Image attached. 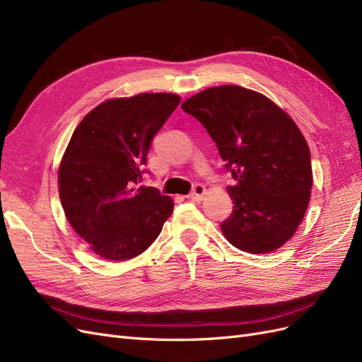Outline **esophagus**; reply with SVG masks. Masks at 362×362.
Here are the masks:
<instances>
[{"label":"esophagus","mask_w":362,"mask_h":362,"mask_svg":"<svg viewBox=\"0 0 362 362\" xmlns=\"http://www.w3.org/2000/svg\"><path fill=\"white\" fill-rule=\"evenodd\" d=\"M205 193H206L205 185L204 184H196L194 187H193V190H192V193L187 196V198L192 199V201H201L204 196H205Z\"/></svg>","instance_id":"1"}]
</instances>
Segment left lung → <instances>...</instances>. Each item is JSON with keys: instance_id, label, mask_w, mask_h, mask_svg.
Returning <instances> with one entry per match:
<instances>
[{"instance_id": "8db88e82", "label": "left lung", "mask_w": 362, "mask_h": 362, "mask_svg": "<svg viewBox=\"0 0 362 362\" xmlns=\"http://www.w3.org/2000/svg\"><path fill=\"white\" fill-rule=\"evenodd\" d=\"M206 128L233 173V213L225 238L249 254H269L294 235L313 187L310 148L293 119L242 86L210 87L181 105Z\"/></svg>"}]
</instances>
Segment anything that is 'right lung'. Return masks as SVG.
Wrapping results in <instances>:
<instances>
[{
	"label": "right lung",
	"mask_w": 362,
	"mask_h": 362,
	"mask_svg": "<svg viewBox=\"0 0 362 362\" xmlns=\"http://www.w3.org/2000/svg\"><path fill=\"white\" fill-rule=\"evenodd\" d=\"M173 93L108 100L75 128L59 168L68 222L96 255L125 261L145 252L173 211L156 187H137L151 141L178 107Z\"/></svg>",
	"instance_id": "right-lung-1"
}]
</instances>
